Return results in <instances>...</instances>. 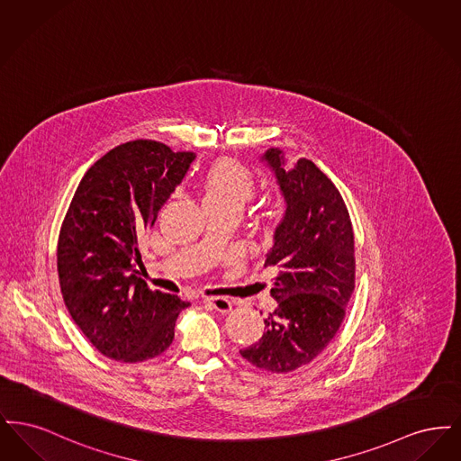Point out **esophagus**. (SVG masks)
<instances>
[{"label": "esophagus", "instance_id": "34e87169", "mask_svg": "<svg viewBox=\"0 0 461 461\" xmlns=\"http://www.w3.org/2000/svg\"><path fill=\"white\" fill-rule=\"evenodd\" d=\"M203 303L207 304L209 307H212V309H216V311H220L222 314H226V312H230L231 311V301L230 299H226V297H205L203 299Z\"/></svg>", "mask_w": 461, "mask_h": 461}]
</instances>
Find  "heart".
<instances>
[{
	"label": "heart",
	"instance_id": "obj_1",
	"mask_svg": "<svg viewBox=\"0 0 461 461\" xmlns=\"http://www.w3.org/2000/svg\"><path fill=\"white\" fill-rule=\"evenodd\" d=\"M254 194L256 177L233 160H221L202 177V202L205 209L241 212Z\"/></svg>",
	"mask_w": 461,
	"mask_h": 461
}]
</instances>
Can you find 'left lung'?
I'll list each match as a JSON object with an SVG mask.
<instances>
[{
	"label": "left lung",
	"mask_w": 461,
	"mask_h": 461,
	"mask_svg": "<svg viewBox=\"0 0 461 461\" xmlns=\"http://www.w3.org/2000/svg\"><path fill=\"white\" fill-rule=\"evenodd\" d=\"M261 158L286 203L264 263L275 271L278 306L264 320L263 337L240 354L266 372L288 373L311 363L344 321L354 292V233L342 195L314 162L286 166L280 149Z\"/></svg>",
	"instance_id": "1"
}]
</instances>
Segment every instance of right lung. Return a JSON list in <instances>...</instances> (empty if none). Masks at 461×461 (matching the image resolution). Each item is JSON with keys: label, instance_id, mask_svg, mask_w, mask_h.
I'll use <instances>...</instances> for the list:
<instances>
[{"label": "right lung", "instance_id": "1", "mask_svg": "<svg viewBox=\"0 0 461 461\" xmlns=\"http://www.w3.org/2000/svg\"><path fill=\"white\" fill-rule=\"evenodd\" d=\"M194 152L154 140L122 143L81 179L57 247L67 309L89 342L110 359L140 363L166 351L177 314L190 306L152 292L138 276V241L183 181Z\"/></svg>", "mask_w": 461, "mask_h": 461}]
</instances>
